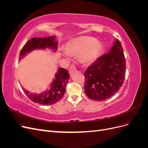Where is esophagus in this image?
<instances>
[{"label": "esophagus", "mask_w": 148, "mask_h": 148, "mask_svg": "<svg viewBox=\"0 0 148 148\" xmlns=\"http://www.w3.org/2000/svg\"><path fill=\"white\" fill-rule=\"evenodd\" d=\"M69 70V71H70V72H72L73 71L77 70V68H76V66H75V65L71 64V65L70 66Z\"/></svg>", "instance_id": "34e87169"}]
</instances>
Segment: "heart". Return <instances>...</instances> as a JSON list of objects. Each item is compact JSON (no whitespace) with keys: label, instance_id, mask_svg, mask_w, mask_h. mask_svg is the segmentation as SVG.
Masks as SVG:
<instances>
[{"label":"heart","instance_id":"heart-1","mask_svg":"<svg viewBox=\"0 0 148 148\" xmlns=\"http://www.w3.org/2000/svg\"><path fill=\"white\" fill-rule=\"evenodd\" d=\"M102 50L101 44L96 41L94 38L82 36L76 38L68 43L66 52L63 55L68 57L70 55L80 54L79 59L83 64H91L99 56Z\"/></svg>","mask_w":148,"mask_h":148}]
</instances>
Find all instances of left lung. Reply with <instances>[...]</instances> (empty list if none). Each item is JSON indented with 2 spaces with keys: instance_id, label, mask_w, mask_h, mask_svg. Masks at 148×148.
Returning <instances> with one entry per match:
<instances>
[{
  "instance_id": "left-lung-1",
  "label": "left lung",
  "mask_w": 148,
  "mask_h": 148,
  "mask_svg": "<svg viewBox=\"0 0 148 148\" xmlns=\"http://www.w3.org/2000/svg\"><path fill=\"white\" fill-rule=\"evenodd\" d=\"M126 62L122 44L116 39L109 53H104L88 67L84 76L85 94L91 99L106 100L122 86Z\"/></svg>"
}]
</instances>
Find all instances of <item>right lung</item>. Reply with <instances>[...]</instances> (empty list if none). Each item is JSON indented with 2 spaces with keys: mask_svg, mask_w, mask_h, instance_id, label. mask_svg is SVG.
<instances>
[{
  "mask_svg": "<svg viewBox=\"0 0 148 148\" xmlns=\"http://www.w3.org/2000/svg\"><path fill=\"white\" fill-rule=\"evenodd\" d=\"M56 37L51 36L44 38H34L31 39L26 42L22 48L20 53L19 60L23 57L26 53L37 49L50 48L56 50L57 48V42ZM70 75L66 69L60 68L58 70L51 86L48 90L41 94H30L28 91L23 88L25 95L30 100L34 102L42 105H51L60 101L63 97L66 84L69 80Z\"/></svg>",
  "mask_w": 148,
  "mask_h": 148,
  "instance_id": "1",
  "label": "right lung"
}]
</instances>
